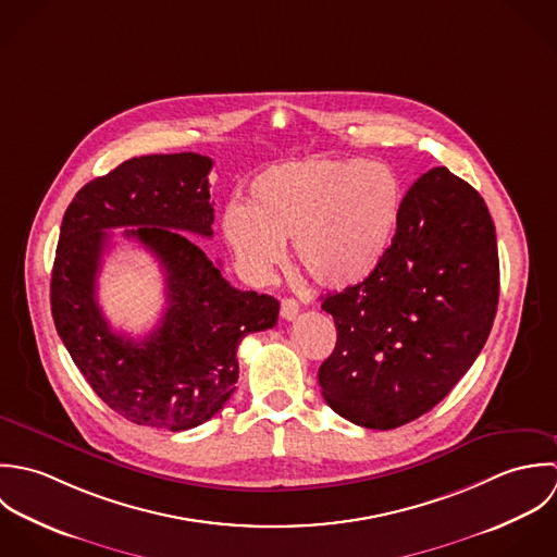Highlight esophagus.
I'll return each mask as SVG.
<instances>
[{"label":"esophagus","mask_w":557,"mask_h":557,"mask_svg":"<svg viewBox=\"0 0 557 557\" xmlns=\"http://www.w3.org/2000/svg\"><path fill=\"white\" fill-rule=\"evenodd\" d=\"M280 314L284 321H295V317L299 314V304L295 299H282Z\"/></svg>","instance_id":"esophagus-1"}]
</instances>
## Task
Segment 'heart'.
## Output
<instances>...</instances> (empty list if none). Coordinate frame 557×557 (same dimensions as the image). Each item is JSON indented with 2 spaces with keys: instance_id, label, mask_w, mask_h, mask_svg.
Listing matches in <instances>:
<instances>
[{
  "instance_id": "b5f03b06",
  "label": "heart",
  "mask_w": 557,
  "mask_h": 557,
  "mask_svg": "<svg viewBox=\"0 0 557 557\" xmlns=\"http://www.w3.org/2000/svg\"><path fill=\"white\" fill-rule=\"evenodd\" d=\"M405 209V183L387 163L308 159L264 170L251 202H230L222 232L249 280H264L284 258L317 286L342 290L370 277L387 256Z\"/></svg>"
}]
</instances>
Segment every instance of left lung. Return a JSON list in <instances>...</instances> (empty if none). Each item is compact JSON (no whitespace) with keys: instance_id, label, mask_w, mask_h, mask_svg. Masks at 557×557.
<instances>
[{"instance_id":"obj_1","label":"left lung","mask_w":557,"mask_h":557,"mask_svg":"<svg viewBox=\"0 0 557 557\" xmlns=\"http://www.w3.org/2000/svg\"><path fill=\"white\" fill-rule=\"evenodd\" d=\"M497 299L488 209L469 183L433 168L407 191L398 234L376 271L323 299L337 332L319 370L327 405L372 431L418 420L480 355Z\"/></svg>"}]
</instances>
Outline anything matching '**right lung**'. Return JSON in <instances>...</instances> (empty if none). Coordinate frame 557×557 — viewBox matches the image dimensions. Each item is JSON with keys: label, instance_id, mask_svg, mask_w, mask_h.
I'll return each instance as SVG.
<instances>
[{"label": "right lung", "instance_id": "1", "mask_svg": "<svg viewBox=\"0 0 557 557\" xmlns=\"http://www.w3.org/2000/svg\"><path fill=\"white\" fill-rule=\"evenodd\" d=\"M196 152L133 157L84 185L69 205L51 273L55 330L97 396L133 424L172 433L211 420L236 389L238 342L275 327L280 304L236 290L196 240L213 236L209 172ZM113 226H133L164 267L169 308L137 343L109 327L96 301Z\"/></svg>", "mask_w": 557, "mask_h": 557}]
</instances>
